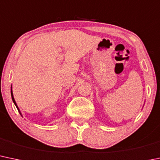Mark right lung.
<instances>
[{
  "label": "right lung",
  "mask_w": 160,
  "mask_h": 160,
  "mask_svg": "<svg viewBox=\"0 0 160 160\" xmlns=\"http://www.w3.org/2000/svg\"><path fill=\"white\" fill-rule=\"evenodd\" d=\"M10 92H11V97H12V100H13V103H14V105H15V106H16V107H17V109H18V111H19V112H20V114L21 115H22V114H21V112H20V109H19L18 106H17V102H16V101H15V99H14V97H13V91H12V86H11V91H10Z\"/></svg>",
  "instance_id": "right-lung-1"
}]
</instances>
